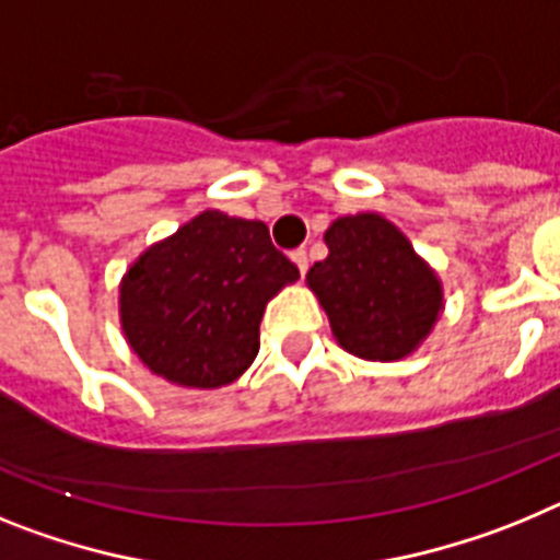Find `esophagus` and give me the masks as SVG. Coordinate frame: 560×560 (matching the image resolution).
<instances>
[{
  "label": "esophagus",
  "mask_w": 560,
  "mask_h": 560,
  "mask_svg": "<svg viewBox=\"0 0 560 560\" xmlns=\"http://www.w3.org/2000/svg\"><path fill=\"white\" fill-rule=\"evenodd\" d=\"M291 260H294V264H296L300 275H305V271H308V255H305V249L291 252Z\"/></svg>",
  "instance_id": "esophagus-1"
}]
</instances>
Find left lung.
<instances>
[{
    "label": "left lung",
    "mask_w": 560,
    "mask_h": 560,
    "mask_svg": "<svg viewBox=\"0 0 560 560\" xmlns=\"http://www.w3.org/2000/svg\"><path fill=\"white\" fill-rule=\"evenodd\" d=\"M328 257L305 283L328 314L341 350L364 361H398L429 339L446 308L438 271L381 212L341 215L325 230Z\"/></svg>",
    "instance_id": "obj_1"
}]
</instances>
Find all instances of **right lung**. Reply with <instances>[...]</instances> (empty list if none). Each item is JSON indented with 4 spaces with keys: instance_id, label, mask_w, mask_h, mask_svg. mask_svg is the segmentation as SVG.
<instances>
[{
    "instance_id": "obj_1",
    "label": "right lung",
    "mask_w": 560,
    "mask_h": 560,
    "mask_svg": "<svg viewBox=\"0 0 560 560\" xmlns=\"http://www.w3.org/2000/svg\"><path fill=\"white\" fill-rule=\"evenodd\" d=\"M296 280L264 221L205 210L128 266L122 334L142 368L176 387H226L260 350L269 300Z\"/></svg>"
}]
</instances>
